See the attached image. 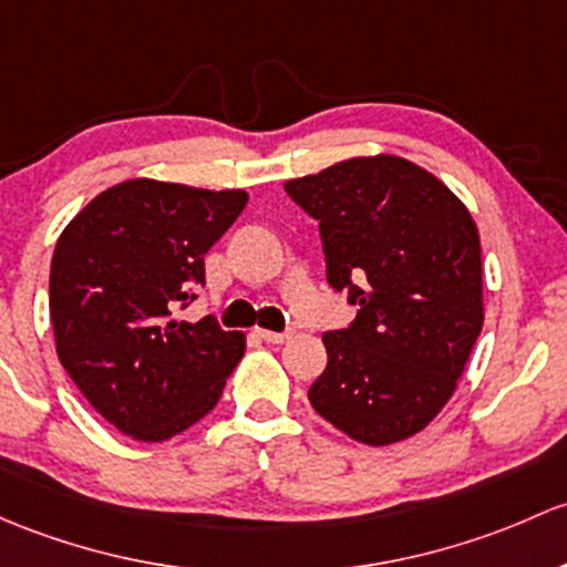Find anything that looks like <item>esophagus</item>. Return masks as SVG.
Instances as JSON below:
<instances>
[{"mask_svg": "<svg viewBox=\"0 0 567 567\" xmlns=\"http://www.w3.org/2000/svg\"><path fill=\"white\" fill-rule=\"evenodd\" d=\"M290 333H293V331H268V329H258V337L266 339V342H274V344L288 342Z\"/></svg>", "mask_w": 567, "mask_h": 567, "instance_id": "34e87169", "label": "esophagus"}]
</instances>
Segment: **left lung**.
Segmentation results:
<instances>
[{
  "label": "left lung",
  "mask_w": 567,
  "mask_h": 567,
  "mask_svg": "<svg viewBox=\"0 0 567 567\" xmlns=\"http://www.w3.org/2000/svg\"><path fill=\"white\" fill-rule=\"evenodd\" d=\"M285 193L320 225L326 279L359 307L326 331L309 402L367 445L421 432L462 378L481 326V241L462 200L429 171L380 154L293 178Z\"/></svg>",
  "instance_id": "1"
}]
</instances>
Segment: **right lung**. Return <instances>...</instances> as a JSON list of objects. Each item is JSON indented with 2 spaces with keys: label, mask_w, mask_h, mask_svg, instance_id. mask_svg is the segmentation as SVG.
<instances>
[{
  "label": "right lung",
  "mask_w": 567,
  "mask_h": 567,
  "mask_svg": "<svg viewBox=\"0 0 567 567\" xmlns=\"http://www.w3.org/2000/svg\"><path fill=\"white\" fill-rule=\"evenodd\" d=\"M247 206L241 189L133 178L59 236L48 279L56 355L109 424L159 443L212 413L244 355L214 315L174 320L206 285V252Z\"/></svg>",
  "instance_id": "obj_1"
}]
</instances>
